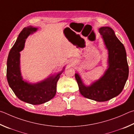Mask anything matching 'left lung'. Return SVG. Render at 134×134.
<instances>
[{"label":"left lung","mask_w":134,"mask_h":134,"mask_svg":"<svg viewBox=\"0 0 134 134\" xmlns=\"http://www.w3.org/2000/svg\"><path fill=\"white\" fill-rule=\"evenodd\" d=\"M99 31L108 50V69L104 76L90 86L84 85L78 74L75 76L82 95L96 101L104 102L122 92L128 79L129 68L125 49L112 28L102 27Z\"/></svg>","instance_id":"left-lung-1"}]
</instances>
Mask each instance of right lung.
<instances>
[{
  "instance_id": "add662e5",
  "label": "right lung",
  "mask_w": 134,
  "mask_h": 134,
  "mask_svg": "<svg viewBox=\"0 0 134 134\" xmlns=\"http://www.w3.org/2000/svg\"><path fill=\"white\" fill-rule=\"evenodd\" d=\"M37 29L32 26L23 28L9 52L7 60L6 76L9 86L19 99L32 105L43 104L55 97L56 84L62 73L61 72L35 84L28 83L22 79L19 66V52L24 48L26 39Z\"/></svg>"
}]
</instances>
